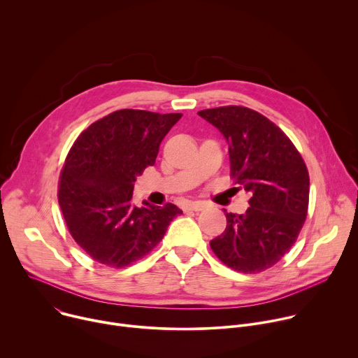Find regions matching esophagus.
<instances>
[{
    "instance_id": "34e87169",
    "label": "esophagus",
    "mask_w": 358,
    "mask_h": 358,
    "mask_svg": "<svg viewBox=\"0 0 358 358\" xmlns=\"http://www.w3.org/2000/svg\"><path fill=\"white\" fill-rule=\"evenodd\" d=\"M185 208L189 211H194V213H199L206 208V206H203V202H201V201H194V202H188Z\"/></svg>"
}]
</instances>
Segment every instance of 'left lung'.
I'll return each mask as SVG.
<instances>
[{
	"mask_svg": "<svg viewBox=\"0 0 358 358\" xmlns=\"http://www.w3.org/2000/svg\"><path fill=\"white\" fill-rule=\"evenodd\" d=\"M198 115L228 143L231 176L249 192L245 214L225 211L227 228L210 245L221 262L242 273L278 264L296 242L309 207V173L290 138L269 119L243 106Z\"/></svg>",
	"mask_w": 358,
	"mask_h": 358,
	"instance_id": "1",
	"label": "left lung"
}]
</instances>
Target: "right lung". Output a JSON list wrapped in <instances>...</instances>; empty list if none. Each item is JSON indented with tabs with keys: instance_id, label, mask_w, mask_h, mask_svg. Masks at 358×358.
<instances>
[{
	"instance_id": "obj_1",
	"label": "right lung",
	"mask_w": 358,
	"mask_h": 358,
	"mask_svg": "<svg viewBox=\"0 0 358 358\" xmlns=\"http://www.w3.org/2000/svg\"><path fill=\"white\" fill-rule=\"evenodd\" d=\"M181 113L123 109L90 124L73 143L58 201L76 243L96 262L123 268L143 258L182 211L174 203H131L136 177L156 163Z\"/></svg>"
}]
</instances>
